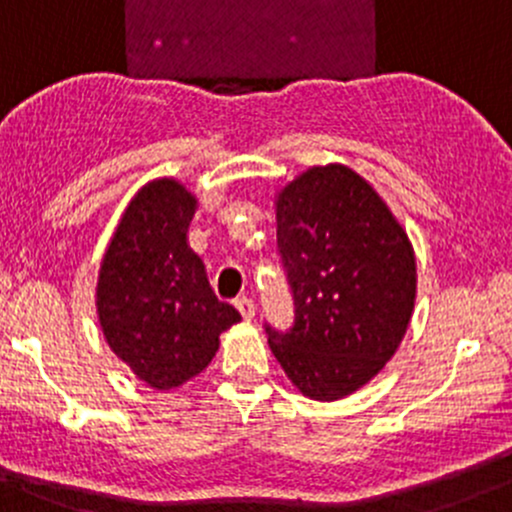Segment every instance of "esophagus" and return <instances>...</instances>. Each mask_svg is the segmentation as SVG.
Returning <instances> with one entry per match:
<instances>
[{
  "instance_id": "1",
  "label": "esophagus",
  "mask_w": 512,
  "mask_h": 512,
  "mask_svg": "<svg viewBox=\"0 0 512 512\" xmlns=\"http://www.w3.org/2000/svg\"><path fill=\"white\" fill-rule=\"evenodd\" d=\"M234 305H236V310L244 315V318H254V300H251L249 295H241V298H236Z\"/></svg>"
}]
</instances>
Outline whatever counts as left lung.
<instances>
[{
  "mask_svg": "<svg viewBox=\"0 0 512 512\" xmlns=\"http://www.w3.org/2000/svg\"><path fill=\"white\" fill-rule=\"evenodd\" d=\"M276 221L293 325L263 323L268 345L300 392L335 402L370 382L407 333L412 244L379 194L342 165L288 184Z\"/></svg>",
  "mask_w": 512,
  "mask_h": 512,
  "instance_id": "obj_1",
  "label": "left lung"
}]
</instances>
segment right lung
<instances>
[{
  "label": "right lung",
  "instance_id": "add662e5",
  "mask_svg": "<svg viewBox=\"0 0 512 512\" xmlns=\"http://www.w3.org/2000/svg\"><path fill=\"white\" fill-rule=\"evenodd\" d=\"M192 194L157 179L130 202L103 256L98 318L110 350L155 389L197 377L219 350V335L239 323L221 303L199 256L187 246Z\"/></svg>",
  "mask_w": 512,
  "mask_h": 512
}]
</instances>
